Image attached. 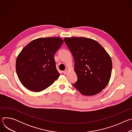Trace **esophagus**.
I'll use <instances>...</instances> for the list:
<instances>
[{
    "instance_id": "1",
    "label": "esophagus",
    "mask_w": 132,
    "mask_h": 132,
    "mask_svg": "<svg viewBox=\"0 0 132 132\" xmlns=\"http://www.w3.org/2000/svg\"><path fill=\"white\" fill-rule=\"evenodd\" d=\"M67 72H68V70L67 69H65L64 71H63V73L64 74H67Z\"/></svg>"
}]
</instances>
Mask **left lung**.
<instances>
[{"instance_id":"8db88e82","label":"left lung","mask_w":132,"mask_h":132,"mask_svg":"<svg viewBox=\"0 0 132 132\" xmlns=\"http://www.w3.org/2000/svg\"><path fill=\"white\" fill-rule=\"evenodd\" d=\"M75 61L77 81L73 86L82 95L100 92L108 85L112 69L111 57L96 40L85 37H65Z\"/></svg>"}]
</instances>
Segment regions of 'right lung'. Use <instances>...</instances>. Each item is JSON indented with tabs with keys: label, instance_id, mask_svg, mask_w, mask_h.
<instances>
[{
	"label": "right lung",
	"instance_id": "obj_1",
	"mask_svg": "<svg viewBox=\"0 0 132 132\" xmlns=\"http://www.w3.org/2000/svg\"><path fill=\"white\" fill-rule=\"evenodd\" d=\"M59 37H41L27 44L19 54L15 68L19 79L28 89L40 92L60 76L54 55L63 44Z\"/></svg>",
	"mask_w": 132,
	"mask_h": 132
}]
</instances>
